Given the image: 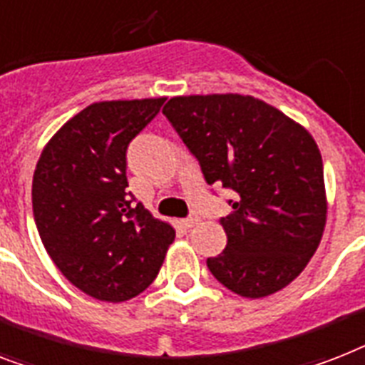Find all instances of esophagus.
I'll list each match as a JSON object with an SVG mask.
<instances>
[{"label": "esophagus", "mask_w": 365, "mask_h": 365, "mask_svg": "<svg viewBox=\"0 0 365 365\" xmlns=\"http://www.w3.org/2000/svg\"><path fill=\"white\" fill-rule=\"evenodd\" d=\"M198 221H200V219H198L197 215H191V217L183 219L182 225H183V227H185V229H192V227H197Z\"/></svg>", "instance_id": "obj_1"}]
</instances>
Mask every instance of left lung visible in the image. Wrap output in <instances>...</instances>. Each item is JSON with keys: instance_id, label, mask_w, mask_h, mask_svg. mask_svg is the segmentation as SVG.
<instances>
[{"instance_id": "8db88e82", "label": "left lung", "mask_w": 365, "mask_h": 365, "mask_svg": "<svg viewBox=\"0 0 365 365\" xmlns=\"http://www.w3.org/2000/svg\"><path fill=\"white\" fill-rule=\"evenodd\" d=\"M163 114L208 185L234 191L219 223L227 247L206 260L245 298L274 294L306 268L327 225L322 157L313 136L268 103L238 93L173 97Z\"/></svg>"}]
</instances>
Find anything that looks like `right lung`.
I'll list each match as a JSON object with an SVG mask.
<instances>
[{
	"mask_svg": "<svg viewBox=\"0 0 365 365\" xmlns=\"http://www.w3.org/2000/svg\"><path fill=\"white\" fill-rule=\"evenodd\" d=\"M165 97L86 106L38 157L31 202L58 269L86 294L125 302L152 285L174 229L127 191V146Z\"/></svg>",
	"mask_w": 365,
	"mask_h": 365,
	"instance_id": "right-lung-1",
	"label": "right lung"
}]
</instances>
